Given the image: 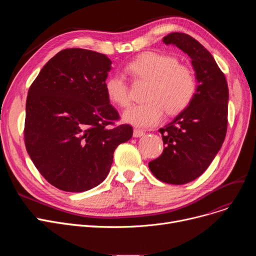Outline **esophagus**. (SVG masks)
<instances>
[{
	"instance_id": "34e87169",
	"label": "esophagus",
	"mask_w": 256,
	"mask_h": 256,
	"mask_svg": "<svg viewBox=\"0 0 256 256\" xmlns=\"http://www.w3.org/2000/svg\"><path fill=\"white\" fill-rule=\"evenodd\" d=\"M134 137L135 138H139V137H142V136H144V132L142 130H137V128H135L134 130Z\"/></svg>"
}]
</instances>
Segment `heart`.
<instances>
[{"label":"heart","instance_id":"obj_1","mask_svg":"<svg viewBox=\"0 0 256 256\" xmlns=\"http://www.w3.org/2000/svg\"><path fill=\"white\" fill-rule=\"evenodd\" d=\"M126 72L135 80L148 82L146 102L130 106L124 113L126 122L138 128H150L162 120L164 113L176 115L192 102L197 82L193 70L165 54L147 52L126 66ZM109 100L119 106L130 104L128 87L121 76H113L104 84Z\"/></svg>","mask_w":256,"mask_h":256}]
</instances>
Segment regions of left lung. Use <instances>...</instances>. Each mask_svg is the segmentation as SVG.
I'll return each mask as SVG.
<instances>
[{"instance_id": "obj_1", "label": "left lung", "mask_w": 256, "mask_h": 256, "mask_svg": "<svg viewBox=\"0 0 256 256\" xmlns=\"http://www.w3.org/2000/svg\"><path fill=\"white\" fill-rule=\"evenodd\" d=\"M163 42L176 46L191 58L197 89L190 106L158 130L165 147L148 167L160 182L184 184L208 169L224 142L228 86L212 54L196 39L173 32L163 38Z\"/></svg>"}]
</instances>
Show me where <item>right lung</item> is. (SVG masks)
<instances>
[{
    "mask_svg": "<svg viewBox=\"0 0 256 256\" xmlns=\"http://www.w3.org/2000/svg\"><path fill=\"white\" fill-rule=\"evenodd\" d=\"M112 61L104 54L66 48L54 56L29 88L24 144L40 174L66 192L104 180L117 146L132 136L106 93Z\"/></svg>",
    "mask_w": 256,
    "mask_h": 256,
    "instance_id": "obj_1",
    "label": "right lung"
}]
</instances>
